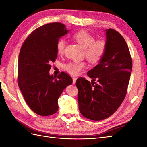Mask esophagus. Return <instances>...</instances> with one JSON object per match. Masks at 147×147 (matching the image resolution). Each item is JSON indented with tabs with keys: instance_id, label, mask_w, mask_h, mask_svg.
Returning a JSON list of instances; mask_svg holds the SVG:
<instances>
[{
	"instance_id": "34e87169",
	"label": "esophagus",
	"mask_w": 147,
	"mask_h": 147,
	"mask_svg": "<svg viewBox=\"0 0 147 147\" xmlns=\"http://www.w3.org/2000/svg\"><path fill=\"white\" fill-rule=\"evenodd\" d=\"M72 80H73V82H72V83L74 84H75V82H76L77 78H76V77H72Z\"/></svg>"
}]
</instances>
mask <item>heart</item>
Segmentation results:
<instances>
[{"label":"heart","mask_w":147,"mask_h":147,"mask_svg":"<svg viewBox=\"0 0 147 147\" xmlns=\"http://www.w3.org/2000/svg\"><path fill=\"white\" fill-rule=\"evenodd\" d=\"M80 45L84 48V55L91 63L98 62L105 54L107 44L104 40H95L94 36L85 30H81L72 36ZM66 42L61 39L56 44V51L59 55H63ZM84 61H72L64 65V69L72 75H77L85 68Z\"/></svg>","instance_id":"b5f03b06"}]
</instances>
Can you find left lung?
Instances as JSON below:
<instances>
[{
  "instance_id": "1",
  "label": "left lung",
  "mask_w": 147,
  "mask_h": 147,
  "mask_svg": "<svg viewBox=\"0 0 147 147\" xmlns=\"http://www.w3.org/2000/svg\"><path fill=\"white\" fill-rule=\"evenodd\" d=\"M106 51L100 63L76 81L79 110L85 118L104 119L117 111L125 98L132 61L125 40L117 30H106ZM97 80L98 83L95 81Z\"/></svg>"
}]
</instances>
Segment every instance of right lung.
<instances>
[{"label": "right lung", "instance_id": "obj_1", "mask_svg": "<svg viewBox=\"0 0 147 147\" xmlns=\"http://www.w3.org/2000/svg\"><path fill=\"white\" fill-rule=\"evenodd\" d=\"M67 32L61 23L44 24L35 29L21 48L18 83L26 104L41 116L57 112L60 95L72 83V78L64 72L57 78L49 74L57 56L56 44Z\"/></svg>", "mask_w": 147, "mask_h": 147}]
</instances>
